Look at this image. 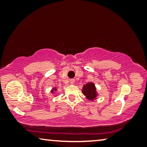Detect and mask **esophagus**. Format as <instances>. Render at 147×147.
I'll return each instance as SVG.
<instances>
[{"mask_svg": "<svg viewBox=\"0 0 147 147\" xmlns=\"http://www.w3.org/2000/svg\"><path fill=\"white\" fill-rule=\"evenodd\" d=\"M74 82H75V81H74V79H71L70 80V83L72 84H73L74 83Z\"/></svg>", "mask_w": 147, "mask_h": 147, "instance_id": "obj_1", "label": "esophagus"}]
</instances>
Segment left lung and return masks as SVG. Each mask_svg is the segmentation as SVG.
Masks as SVG:
<instances>
[{"mask_svg": "<svg viewBox=\"0 0 147 147\" xmlns=\"http://www.w3.org/2000/svg\"><path fill=\"white\" fill-rule=\"evenodd\" d=\"M82 93L86 96V98L89 101L96 100L98 95L96 88L93 82H89L85 84L82 88Z\"/></svg>", "mask_w": 147, "mask_h": 147, "instance_id": "8db88e82", "label": "left lung"}]
</instances>
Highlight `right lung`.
Here are the masks:
<instances>
[{
	"label": "right lung",
	"mask_w": 147,
	"mask_h": 147,
	"mask_svg": "<svg viewBox=\"0 0 147 147\" xmlns=\"http://www.w3.org/2000/svg\"><path fill=\"white\" fill-rule=\"evenodd\" d=\"M56 91H57V88L56 87H54V88H52V89H51V92L53 94H55L56 93ZM56 96H57V95H56Z\"/></svg>",
	"instance_id": "obj_1"
}]
</instances>
